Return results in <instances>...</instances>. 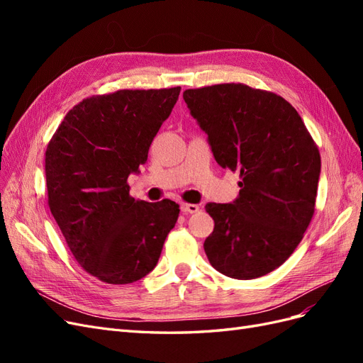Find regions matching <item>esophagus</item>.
Segmentation results:
<instances>
[{
	"instance_id": "34e87169",
	"label": "esophagus",
	"mask_w": 363,
	"mask_h": 363,
	"mask_svg": "<svg viewBox=\"0 0 363 363\" xmlns=\"http://www.w3.org/2000/svg\"><path fill=\"white\" fill-rule=\"evenodd\" d=\"M182 212L184 213H196L200 211V206L199 204H188V203H183L182 204Z\"/></svg>"
}]
</instances>
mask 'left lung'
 Instances as JSON below:
<instances>
[{
  "mask_svg": "<svg viewBox=\"0 0 363 363\" xmlns=\"http://www.w3.org/2000/svg\"><path fill=\"white\" fill-rule=\"evenodd\" d=\"M215 160L239 172L233 203L206 204L204 251L227 277L251 280L288 260L315 212L321 157L295 108L272 92L224 83L183 92Z\"/></svg>",
  "mask_w": 363,
  "mask_h": 363,
  "instance_id": "8db88e82",
  "label": "left lung"
}]
</instances>
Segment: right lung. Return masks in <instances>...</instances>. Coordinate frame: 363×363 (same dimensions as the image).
Masks as SVG:
<instances>
[{"instance_id": "right-lung-1", "label": "right lung", "mask_w": 363, "mask_h": 363, "mask_svg": "<svg viewBox=\"0 0 363 363\" xmlns=\"http://www.w3.org/2000/svg\"><path fill=\"white\" fill-rule=\"evenodd\" d=\"M180 89L86 98L63 118L47 147L50 211L75 260L98 280L127 284L145 277L177 223L179 204L135 200L127 179L147 162Z\"/></svg>"}]
</instances>
